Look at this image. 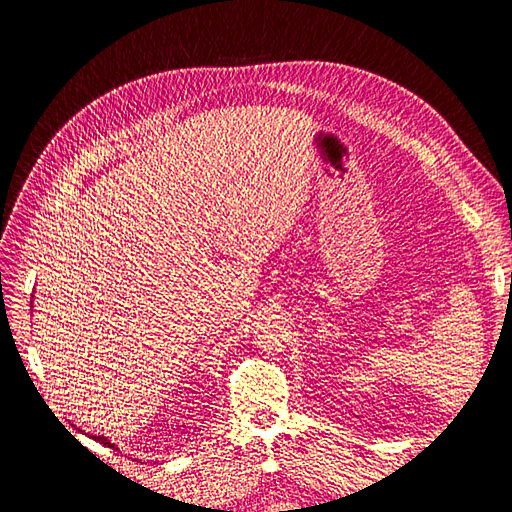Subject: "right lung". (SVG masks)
<instances>
[{"label": "right lung", "instance_id": "add662e5", "mask_svg": "<svg viewBox=\"0 0 512 512\" xmlns=\"http://www.w3.org/2000/svg\"><path fill=\"white\" fill-rule=\"evenodd\" d=\"M91 438L98 440V442H100V444H104V446H111V448H115V444H113V442H108L104 436H91Z\"/></svg>", "mask_w": 512, "mask_h": 512}]
</instances>
